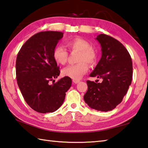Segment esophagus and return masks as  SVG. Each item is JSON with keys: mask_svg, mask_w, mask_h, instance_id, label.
Listing matches in <instances>:
<instances>
[{"mask_svg": "<svg viewBox=\"0 0 148 148\" xmlns=\"http://www.w3.org/2000/svg\"><path fill=\"white\" fill-rule=\"evenodd\" d=\"M72 82H73L74 84H77L78 82H79V79H73L72 80Z\"/></svg>", "mask_w": 148, "mask_h": 148, "instance_id": "1", "label": "esophagus"}]
</instances>
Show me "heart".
Wrapping results in <instances>:
<instances>
[{"label": "heart", "instance_id": "b5f03b06", "mask_svg": "<svg viewBox=\"0 0 148 148\" xmlns=\"http://www.w3.org/2000/svg\"><path fill=\"white\" fill-rule=\"evenodd\" d=\"M66 46L71 51H79L76 64L69 65L62 70V76L73 79L81 78L88 71L89 65H94L97 61V52L94 47L86 40L81 38H74L66 42ZM68 52L63 47L57 46L53 49V57L57 63L63 65L68 59Z\"/></svg>", "mask_w": 148, "mask_h": 148}]
</instances>
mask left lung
<instances>
[{"instance_id": "left-lung-1", "label": "left lung", "mask_w": 148, "mask_h": 148, "mask_svg": "<svg viewBox=\"0 0 148 148\" xmlns=\"http://www.w3.org/2000/svg\"><path fill=\"white\" fill-rule=\"evenodd\" d=\"M96 39L102 47V57L89 76L102 82L87 80L88 89L84 99L91 108L108 112L121 103L127 94L132 82V62L127 49L117 40L104 34Z\"/></svg>"}]
</instances>
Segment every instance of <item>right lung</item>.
Here are the masks:
<instances>
[{
	"instance_id": "add662e5",
	"label": "right lung",
	"mask_w": 148,
	"mask_h": 148,
	"mask_svg": "<svg viewBox=\"0 0 148 148\" xmlns=\"http://www.w3.org/2000/svg\"><path fill=\"white\" fill-rule=\"evenodd\" d=\"M62 36L61 32H40L31 36L17 54V85L27 104L39 113L53 112L59 108L72 85L71 77L66 76L50 84L60 74L53 51Z\"/></svg>"
}]
</instances>
